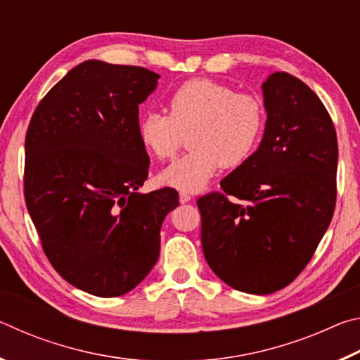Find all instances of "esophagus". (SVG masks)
Returning <instances> with one entry per match:
<instances>
[{"mask_svg":"<svg viewBox=\"0 0 360 360\" xmlns=\"http://www.w3.org/2000/svg\"><path fill=\"white\" fill-rule=\"evenodd\" d=\"M191 200H192V197L187 192H179V202L181 203H188Z\"/></svg>","mask_w":360,"mask_h":360,"instance_id":"34e87169","label":"esophagus"}]
</instances>
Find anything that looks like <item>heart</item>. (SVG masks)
Listing matches in <instances>:
<instances>
[{"instance_id":"1","label":"heart","mask_w":360,"mask_h":360,"mask_svg":"<svg viewBox=\"0 0 360 360\" xmlns=\"http://www.w3.org/2000/svg\"><path fill=\"white\" fill-rule=\"evenodd\" d=\"M168 115L144 112L138 120L143 148L157 160H168L187 136L186 155L160 174L163 184L197 192L219 167L236 168L257 148L265 127V108L255 95L236 94L211 79H191L168 96Z\"/></svg>"}]
</instances>
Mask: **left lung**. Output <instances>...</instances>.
Here are the masks:
<instances>
[{
  "label": "left lung",
  "instance_id": "obj_1",
  "mask_svg": "<svg viewBox=\"0 0 360 360\" xmlns=\"http://www.w3.org/2000/svg\"><path fill=\"white\" fill-rule=\"evenodd\" d=\"M262 90L259 149L221 181L222 192L197 200L211 270L255 295L285 288L311 260L333 216L338 165L333 122L307 84L273 72Z\"/></svg>",
  "mask_w": 360,
  "mask_h": 360
}]
</instances>
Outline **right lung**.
I'll return each mask as SVG.
<instances>
[{"mask_svg": "<svg viewBox=\"0 0 360 360\" xmlns=\"http://www.w3.org/2000/svg\"><path fill=\"white\" fill-rule=\"evenodd\" d=\"M157 72L87 60L49 90L25 136V202L57 273L96 297L124 295L160 254V229L179 205L172 187L138 192L149 155L138 106Z\"/></svg>", "mask_w": 360, "mask_h": 360, "instance_id": "1", "label": "right lung"}]
</instances>
